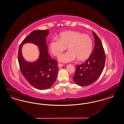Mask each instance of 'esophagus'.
<instances>
[{"instance_id": "34e87169", "label": "esophagus", "mask_w": 124, "mask_h": 124, "mask_svg": "<svg viewBox=\"0 0 124 124\" xmlns=\"http://www.w3.org/2000/svg\"><path fill=\"white\" fill-rule=\"evenodd\" d=\"M63 66V64H62L59 63V64H58V66H59V67H62Z\"/></svg>"}]
</instances>
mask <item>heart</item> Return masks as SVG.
Returning a JSON list of instances; mask_svg holds the SVG:
<instances>
[{
  "label": "heart",
  "mask_w": 124,
  "mask_h": 124,
  "mask_svg": "<svg viewBox=\"0 0 124 124\" xmlns=\"http://www.w3.org/2000/svg\"><path fill=\"white\" fill-rule=\"evenodd\" d=\"M93 41L86 34L75 31L61 32L58 38H54L49 43V50L54 56L58 57L67 48L69 51L59 58L63 63H69L78 59L83 61L88 58L93 50Z\"/></svg>",
  "instance_id": "heart-1"
}]
</instances>
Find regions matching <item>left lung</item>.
<instances>
[{
  "mask_svg": "<svg viewBox=\"0 0 124 124\" xmlns=\"http://www.w3.org/2000/svg\"><path fill=\"white\" fill-rule=\"evenodd\" d=\"M94 36V50L88 59L77 68L73 79L79 86H88L94 83L101 74L106 61V56L102 43L99 37L93 32Z\"/></svg>",
  "mask_w": 124,
  "mask_h": 124,
  "instance_id": "left-lung-1",
  "label": "left lung"
}]
</instances>
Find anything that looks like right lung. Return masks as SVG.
Listing matches in <instances>:
<instances>
[{
    "label": "right lung",
    "mask_w": 124,
    "mask_h": 124,
    "mask_svg": "<svg viewBox=\"0 0 124 124\" xmlns=\"http://www.w3.org/2000/svg\"><path fill=\"white\" fill-rule=\"evenodd\" d=\"M49 33V30L32 31L22 41L18 52V62L22 74L30 85L39 90L50 88L56 81L58 73L57 61L52 59L48 53L46 39ZM28 42L38 46L40 51L39 58L34 62H27L22 55V46Z\"/></svg>",
    "instance_id": "obj_1"
}]
</instances>
